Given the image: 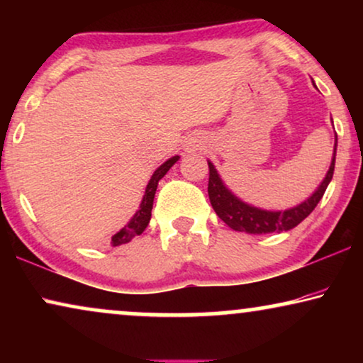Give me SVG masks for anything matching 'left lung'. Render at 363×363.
<instances>
[{
    "label": "left lung",
    "mask_w": 363,
    "mask_h": 363,
    "mask_svg": "<svg viewBox=\"0 0 363 363\" xmlns=\"http://www.w3.org/2000/svg\"><path fill=\"white\" fill-rule=\"evenodd\" d=\"M337 140V138H335ZM337 147V142H335ZM334 167H335V148H334V157H332V163L329 167V172L324 178V182L320 183V186L314 191V195L307 198L304 203L297 205L291 210L286 211H266L259 210V208L250 206L246 203L233 195L228 188L223 185L220 175L215 170L211 162H208V168H210V178H208V195H210V201L213 210L216 211V215L226 223L231 230L250 233V235H266V233H274V231H289L292 228H296L302 220H306L307 216L314 211L317 203L320 201V198L324 196V193L329 186L334 175Z\"/></svg>",
    "instance_id": "obj_1"
}]
</instances>
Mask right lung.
<instances>
[{"instance_id":"add662e5","label":"right lung","mask_w":363,"mask_h":363,"mask_svg":"<svg viewBox=\"0 0 363 363\" xmlns=\"http://www.w3.org/2000/svg\"><path fill=\"white\" fill-rule=\"evenodd\" d=\"M178 158H180V157H172L170 160H167L160 168H157L155 173H153L150 182H148V185H147V190H145V195H143L140 210H138L135 215H133L132 220L128 221L121 231L116 233V235L112 236V241H111L112 246L125 245V242L132 241L135 236L142 235L143 230H145L147 225H148V221H150L152 208H153V198H155L158 182H160L162 178L167 175V172L170 170L173 165H175V163L178 162Z\"/></svg>"}]
</instances>
